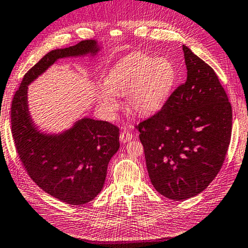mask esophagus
<instances>
[{
	"mask_svg": "<svg viewBox=\"0 0 248 248\" xmlns=\"http://www.w3.org/2000/svg\"><path fill=\"white\" fill-rule=\"evenodd\" d=\"M133 139V135L128 131H123L120 135V140L122 143H127Z\"/></svg>",
	"mask_w": 248,
	"mask_h": 248,
	"instance_id": "1",
	"label": "esophagus"
}]
</instances>
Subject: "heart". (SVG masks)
Segmentation results:
<instances>
[{"label":"heart","mask_w":248,"mask_h":248,"mask_svg":"<svg viewBox=\"0 0 248 248\" xmlns=\"http://www.w3.org/2000/svg\"><path fill=\"white\" fill-rule=\"evenodd\" d=\"M175 82L176 68L170 60L131 53L106 74L104 89L97 93L98 106L106 117L112 119L120 106L116 96L126 95L128 111L153 115L169 101Z\"/></svg>","instance_id":"obj_1"}]
</instances>
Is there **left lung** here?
Masks as SVG:
<instances>
[{"mask_svg": "<svg viewBox=\"0 0 248 248\" xmlns=\"http://www.w3.org/2000/svg\"><path fill=\"white\" fill-rule=\"evenodd\" d=\"M187 78L156 115L139 124L148 176L167 199L199 195L222 167L232 106L214 70L183 45Z\"/></svg>", "mask_w": 248, "mask_h": 248, "instance_id": "8db88e82", "label": "left lung"}]
</instances>
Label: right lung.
Wrapping results in <instances>:
<instances>
[{
  "instance_id": "right-lung-1",
  "label": "right lung",
  "mask_w": 248,
  "mask_h": 248,
  "mask_svg": "<svg viewBox=\"0 0 248 248\" xmlns=\"http://www.w3.org/2000/svg\"><path fill=\"white\" fill-rule=\"evenodd\" d=\"M103 44L86 40L44 55L24 75L11 108L16 151L30 177L49 195L70 205L89 203L104 186L108 166L120 148V129L84 116L54 133L39 127L30 112L29 85L62 59H93Z\"/></svg>"
}]
</instances>
